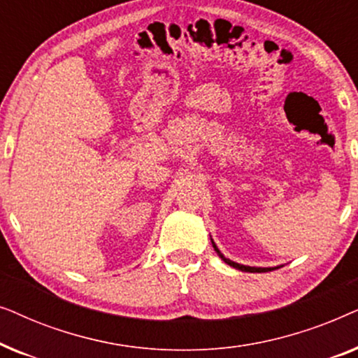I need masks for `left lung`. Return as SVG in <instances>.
<instances>
[{
    "instance_id": "obj_1",
    "label": "left lung",
    "mask_w": 358,
    "mask_h": 358,
    "mask_svg": "<svg viewBox=\"0 0 358 358\" xmlns=\"http://www.w3.org/2000/svg\"><path fill=\"white\" fill-rule=\"evenodd\" d=\"M212 244H213V248H215V251H217V254L220 257L223 259L224 262L228 264V266H231V267H234V268H238V271H243V272H271V271H273V268H278V267H249V266H243V264H238V262H233V261H229V259H227L223 256L222 252H220V249L217 248V244L213 243V239H212Z\"/></svg>"
}]
</instances>
